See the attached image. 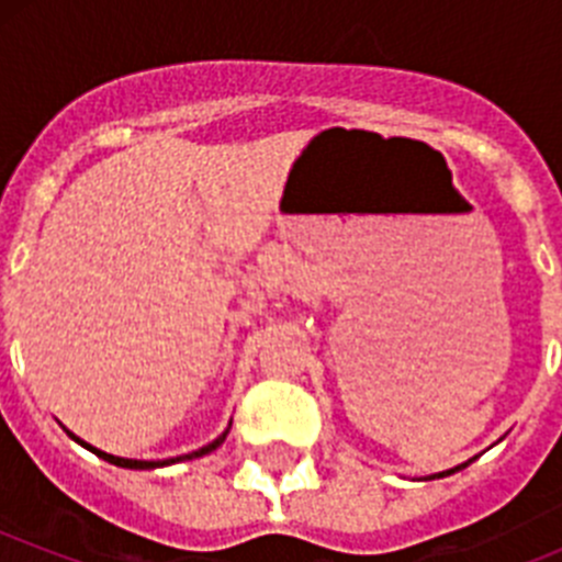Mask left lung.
<instances>
[{"label":"left lung","mask_w":562,"mask_h":562,"mask_svg":"<svg viewBox=\"0 0 562 562\" xmlns=\"http://www.w3.org/2000/svg\"><path fill=\"white\" fill-rule=\"evenodd\" d=\"M464 467V464H461ZM461 467H456V470H461ZM456 470H448V473H439V475H450V473H456Z\"/></svg>","instance_id":"left-lung-1"}]
</instances>
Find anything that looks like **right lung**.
<instances>
[{
  "mask_svg": "<svg viewBox=\"0 0 562 562\" xmlns=\"http://www.w3.org/2000/svg\"><path fill=\"white\" fill-rule=\"evenodd\" d=\"M72 436V434H69ZM225 436L227 434H222L220 439L216 441H211V445H207V448H202V450H196V453H188V456H180V459H168V461H134V459H117V456H109V453H101V450H95V448H89V445H83L81 439H76V436H72V439L76 441H81L83 448L87 450H92V453L95 456H101V459H106L109 464H117V467H128V470H151V467H166V464H173V461H182V459H200V456H205V453H211V450H216L222 445V441H225Z\"/></svg>",
  "mask_w": 562,
  "mask_h": 562,
  "instance_id": "right-lung-1",
  "label": "right lung"
}]
</instances>
